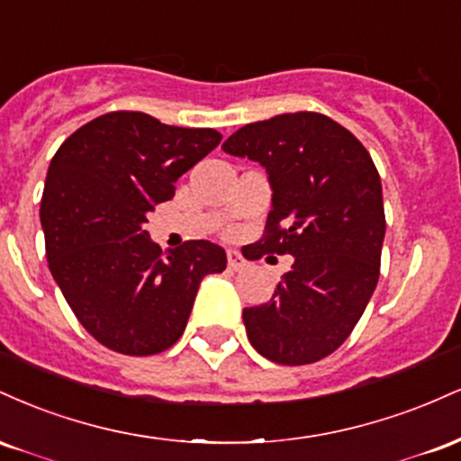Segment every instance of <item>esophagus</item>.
<instances>
[{"label": "esophagus", "instance_id": "obj_1", "mask_svg": "<svg viewBox=\"0 0 461 461\" xmlns=\"http://www.w3.org/2000/svg\"><path fill=\"white\" fill-rule=\"evenodd\" d=\"M245 267H247V262L240 253L227 251V268H230V271H242Z\"/></svg>", "mask_w": 461, "mask_h": 461}]
</instances>
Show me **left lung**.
<instances>
[{
	"label": "left lung",
	"instance_id": "8db88e82",
	"mask_svg": "<svg viewBox=\"0 0 461 461\" xmlns=\"http://www.w3.org/2000/svg\"><path fill=\"white\" fill-rule=\"evenodd\" d=\"M223 149L260 162L273 188L253 258H294L273 299L242 312L249 342L284 366L319 362L351 336L379 282L385 214L373 158L321 113L249 123Z\"/></svg>",
	"mask_w": 461,
	"mask_h": 461
}]
</instances>
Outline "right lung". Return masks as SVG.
Returning a JSON list of instances; mask_svg holds the SVG:
<instances>
[{"label":"right lung","instance_id":"add662e5","mask_svg":"<svg viewBox=\"0 0 461 461\" xmlns=\"http://www.w3.org/2000/svg\"><path fill=\"white\" fill-rule=\"evenodd\" d=\"M223 136L176 128L134 110L88 121L47 171L41 225L50 271L97 342L123 356H156L179 340L201 279L225 271V251L186 240L164 253L145 231L156 203Z\"/></svg>","mask_w":461,"mask_h":461}]
</instances>
